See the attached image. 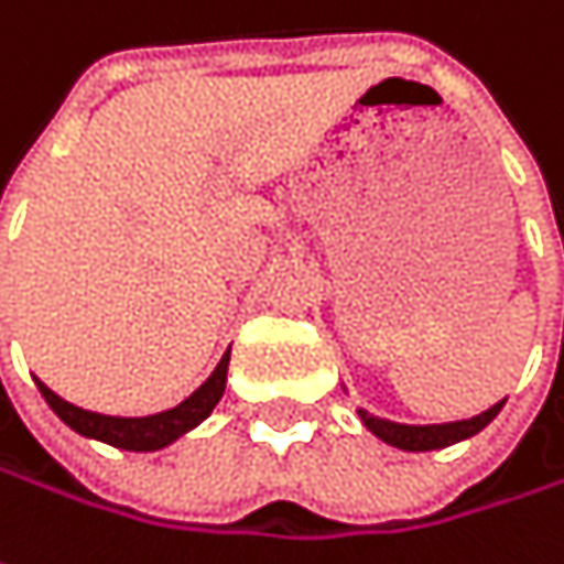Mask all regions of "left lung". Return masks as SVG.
Instances as JSON below:
<instances>
[{
  "label": "left lung",
  "mask_w": 564,
  "mask_h": 564,
  "mask_svg": "<svg viewBox=\"0 0 564 564\" xmlns=\"http://www.w3.org/2000/svg\"><path fill=\"white\" fill-rule=\"evenodd\" d=\"M503 400L494 403L490 410H485L481 416H471V420H462V423H442V426H403V423H390V420H378L371 413L361 410V420L365 426L375 435H381L387 445H397L403 452H430V448H445V445H455L468 435L481 433L487 423L500 413Z\"/></svg>",
  "instance_id": "8db88e82"
}]
</instances>
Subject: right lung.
Listing matches in <instances>:
<instances>
[{
  "label": "right lung",
  "mask_w": 564,
  "mask_h": 564,
  "mask_svg": "<svg viewBox=\"0 0 564 564\" xmlns=\"http://www.w3.org/2000/svg\"><path fill=\"white\" fill-rule=\"evenodd\" d=\"M226 371H229V355L216 365L209 381L199 390H193L180 406L154 413V416H102V413H89L83 406L61 400L51 387H44L41 381H37V390L47 400V406L79 435H89V438H99V442H109V445L129 448V452H154V448L171 445L186 430L199 426L213 413V406L219 403V397L226 390Z\"/></svg>",
  "instance_id": "add662e5"
}]
</instances>
